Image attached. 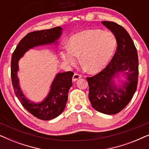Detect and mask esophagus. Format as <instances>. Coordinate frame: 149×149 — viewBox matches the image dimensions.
<instances>
[{
	"instance_id": "1",
	"label": "esophagus",
	"mask_w": 149,
	"mask_h": 149,
	"mask_svg": "<svg viewBox=\"0 0 149 149\" xmlns=\"http://www.w3.org/2000/svg\"><path fill=\"white\" fill-rule=\"evenodd\" d=\"M81 75L79 74H77V73H74V75H73L72 77V81H77L78 79H81Z\"/></svg>"
}]
</instances>
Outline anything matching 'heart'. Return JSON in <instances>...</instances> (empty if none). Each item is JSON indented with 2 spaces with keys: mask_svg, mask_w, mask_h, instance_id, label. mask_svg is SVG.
I'll return each instance as SVG.
<instances>
[{
  "mask_svg": "<svg viewBox=\"0 0 149 149\" xmlns=\"http://www.w3.org/2000/svg\"><path fill=\"white\" fill-rule=\"evenodd\" d=\"M117 47L113 33L100 30H88L79 32L69 39V47L61 52L62 60L74 65L81 56V63L87 72L97 73L107 66Z\"/></svg>",
  "mask_w": 149,
  "mask_h": 149,
  "instance_id": "b5f03b06",
  "label": "heart"
}]
</instances>
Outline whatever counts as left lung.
<instances>
[{
  "mask_svg": "<svg viewBox=\"0 0 149 149\" xmlns=\"http://www.w3.org/2000/svg\"><path fill=\"white\" fill-rule=\"evenodd\" d=\"M115 35L116 53L107 66L98 74L87 77L89 99L93 109L107 115L121 111L131 100L137 88L138 58L131 36L125 28L113 22H102ZM123 73L127 80L117 86L113 79Z\"/></svg>",
  "mask_w": 149,
  "mask_h": 149,
  "instance_id": "obj_1",
  "label": "left lung"
}]
</instances>
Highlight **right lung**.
<instances>
[{"mask_svg": "<svg viewBox=\"0 0 149 149\" xmlns=\"http://www.w3.org/2000/svg\"><path fill=\"white\" fill-rule=\"evenodd\" d=\"M62 28L58 26L51 29L34 31L24 36L16 47L11 57V76L12 85L16 96L22 106L32 115L41 120H51L60 115L68 100V91L72 87L74 73L71 71L58 73L51 85L47 96L40 103H34L26 98L19 84L18 62L28 49L36 46L57 43L62 34Z\"/></svg>", "mask_w": 149, "mask_h": 149, "instance_id": "add662e5", "label": "right lung"}]
</instances>
